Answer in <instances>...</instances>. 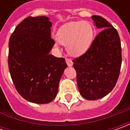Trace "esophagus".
Returning a JSON list of instances; mask_svg holds the SVG:
<instances>
[{"mask_svg":"<svg viewBox=\"0 0 130 130\" xmlns=\"http://www.w3.org/2000/svg\"><path fill=\"white\" fill-rule=\"evenodd\" d=\"M66 62L67 63L68 67H72L73 65L72 61V59H70V58H67V59H66Z\"/></svg>","mask_w":130,"mask_h":130,"instance_id":"esophagus-1","label":"esophagus"}]
</instances>
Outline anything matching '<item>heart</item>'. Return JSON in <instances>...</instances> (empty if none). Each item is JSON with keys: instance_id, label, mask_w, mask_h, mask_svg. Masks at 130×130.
Segmentation results:
<instances>
[{"instance_id": "1", "label": "heart", "mask_w": 130, "mask_h": 130, "mask_svg": "<svg viewBox=\"0 0 130 130\" xmlns=\"http://www.w3.org/2000/svg\"><path fill=\"white\" fill-rule=\"evenodd\" d=\"M94 32L87 22H71L58 29L56 39L62 45H67V51L72 56H80L87 51L92 44Z\"/></svg>"}]
</instances>
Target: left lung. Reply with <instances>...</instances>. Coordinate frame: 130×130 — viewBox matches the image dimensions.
I'll use <instances>...</instances> for the list:
<instances>
[{
	"instance_id": "1",
	"label": "left lung",
	"mask_w": 130,
	"mask_h": 130,
	"mask_svg": "<svg viewBox=\"0 0 130 130\" xmlns=\"http://www.w3.org/2000/svg\"><path fill=\"white\" fill-rule=\"evenodd\" d=\"M91 18L102 30L87 51L73 62L81 95L94 101L106 96L115 87L122 65V47L118 32L106 19L96 15Z\"/></svg>"
}]
</instances>
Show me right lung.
I'll list each match as a JSON object with an SVG mask.
<instances>
[{"label": "right lung", "instance_id": "right-lung-1", "mask_svg": "<svg viewBox=\"0 0 130 130\" xmlns=\"http://www.w3.org/2000/svg\"><path fill=\"white\" fill-rule=\"evenodd\" d=\"M47 17H29L17 26L8 43V69L19 95L38 104L56 98L64 69V58L51 55L54 40Z\"/></svg>", "mask_w": 130, "mask_h": 130}]
</instances>
